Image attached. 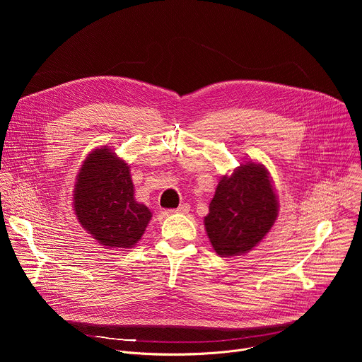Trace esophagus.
Instances as JSON below:
<instances>
[{
	"label": "esophagus",
	"mask_w": 362,
	"mask_h": 362,
	"mask_svg": "<svg viewBox=\"0 0 362 362\" xmlns=\"http://www.w3.org/2000/svg\"><path fill=\"white\" fill-rule=\"evenodd\" d=\"M190 211V204L189 203H182L179 208L170 211V212H175V214H187Z\"/></svg>",
	"instance_id": "34e87169"
}]
</instances>
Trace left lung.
<instances>
[{"mask_svg":"<svg viewBox=\"0 0 362 362\" xmlns=\"http://www.w3.org/2000/svg\"><path fill=\"white\" fill-rule=\"evenodd\" d=\"M276 216L278 202L268 170L246 163L219 182L204 228L218 255L236 256L259 243Z\"/></svg>","mask_w":362,"mask_h":362,"instance_id":"obj_1","label":"left lung"}]
</instances>
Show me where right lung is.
<instances>
[{
  "mask_svg": "<svg viewBox=\"0 0 362 362\" xmlns=\"http://www.w3.org/2000/svg\"><path fill=\"white\" fill-rule=\"evenodd\" d=\"M74 211L81 226L101 245L132 247L151 218L134 200L127 163L109 148H97L83 163L74 189Z\"/></svg>",
  "mask_w": 362,
  "mask_h": 362,
  "instance_id": "add662e5",
  "label": "right lung"
}]
</instances>
